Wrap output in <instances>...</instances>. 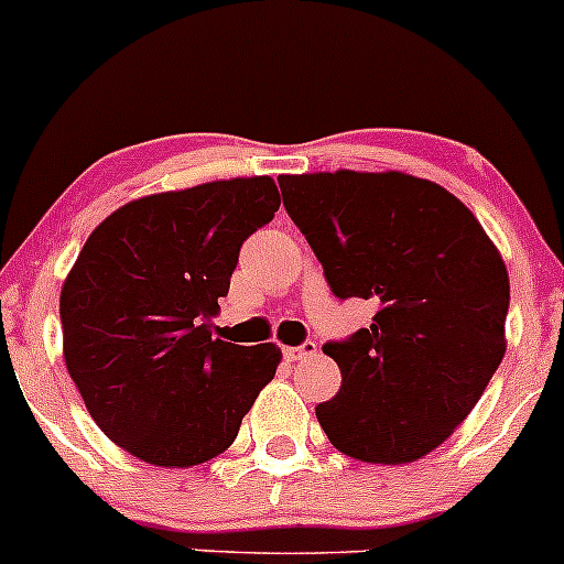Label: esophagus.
Segmentation results:
<instances>
[{"label":"esophagus","mask_w":564,"mask_h":564,"mask_svg":"<svg viewBox=\"0 0 564 564\" xmlns=\"http://www.w3.org/2000/svg\"><path fill=\"white\" fill-rule=\"evenodd\" d=\"M284 358H288V361H304V358H312L317 352V345L315 341H304V345H299V347H284Z\"/></svg>","instance_id":"34e87169"}]
</instances>
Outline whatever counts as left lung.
Here are the masks:
<instances>
[{"label": "left lung", "mask_w": 564, "mask_h": 564, "mask_svg": "<svg viewBox=\"0 0 564 564\" xmlns=\"http://www.w3.org/2000/svg\"><path fill=\"white\" fill-rule=\"evenodd\" d=\"M282 203L336 299L375 301L369 328L323 352L341 388L317 421L341 454L408 464L454 434L505 356L508 269L475 214L408 173L280 176Z\"/></svg>", "instance_id": "8db88e82"}]
</instances>
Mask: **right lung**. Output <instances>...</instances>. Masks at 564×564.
I'll return each mask as SVG.
<instances>
[{
    "instance_id": "add662e5",
    "label": "right lung",
    "mask_w": 564,
    "mask_h": 564,
    "mask_svg": "<svg viewBox=\"0 0 564 564\" xmlns=\"http://www.w3.org/2000/svg\"><path fill=\"white\" fill-rule=\"evenodd\" d=\"M274 178L132 200L102 219L59 299L65 364L97 426L156 467L230 448L280 347L212 339L241 243L274 219Z\"/></svg>"
}]
</instances>
